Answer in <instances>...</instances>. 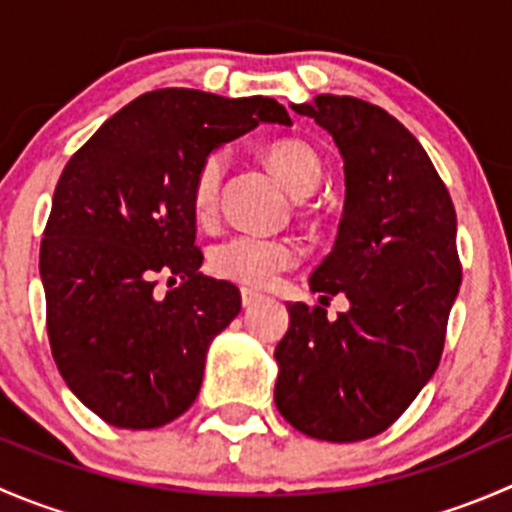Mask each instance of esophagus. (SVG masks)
I'll use <instances>...</instances> for the list:
<instances>
[{
    "instance_id": "obj_1",
    "label": "esophagus",
    "mask_w": 512,
    "mask_h": 512,
    "mask_svg": "<svg viewBox=\"0 0 512 512\" xmlns=\"http://www.w3.org/2000/svg\"><path fill=\"white\" fill-rule=\"evenodd\" d=\"M240 297H242V307H252V304L260 302L262 294L260 292H252V289H242Z\"/></svg>"
}]
</instances>
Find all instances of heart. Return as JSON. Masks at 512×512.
<instances>
[{
    "instance_id": "b5f03b06",
    "label": "heart",
    "mask_w": 512,
    "mask_h": 512,
    "mask_svg": "<svg viewBox=\"0 0 512 512\" xmlns=\"http://www.w3.org/2000/svg\"><path fill=\"white\" fill-rule=\"evenodd\" d=\"M272 173L297 198L314 193L322 183L324 165L309 143L297 138H282L270 143L262 153ZM225 175V153L215 151L200 160L190 185V208L200 223L215 218L220 203V188ZM299 252L292 240L285 237L260 235H232L218 242L210 252V267L223 280L242 287H270L282 272L297 262Z\"/></svg>"
}]
</instances>
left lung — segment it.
Here are the masks:
<instances>
[{
  "instance_id": "8db88e82",
  "label": "left lung",
  "mask_w": 512,
  "mask_h": 512,
  "mask_svg": "<svg viewBox=\"0 0 512 512\" xmlns=\"http://www.w3.org/2000/svg\"><path fill=\"white\" fill-rule=\"evenodd\" d=\"M292 108L342 151V223L309 287L319 302L344 292L352 309L329 322L319 304H289L275 404L304 436L364 441L404 414L438 369L461 287L456 210L421 143L384 108L329 94Z\"/></svg>"
}]
</instances>
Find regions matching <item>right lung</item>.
<instances>
[{
	"label": "right lung",
	"mask_w": 512,
	"mask_h": 512,
	"mask_svg": "<svg viewBox=\"0 0 512 512\" xmlns=\"http://www.w3.org/2000/svg\"><path fill=\"white\" fill-rule=\"evenodd\" d=\"M260 123L292 121L275 98L148 91L56 183L39 250L46 334L66 386L111 426H165L198 399L240 292L200 272L190 185L210 151ZM158 276L179 287L160 298Z\"/></svg>",
	"instance_id": "right-lung-1"
}]
</instances>
